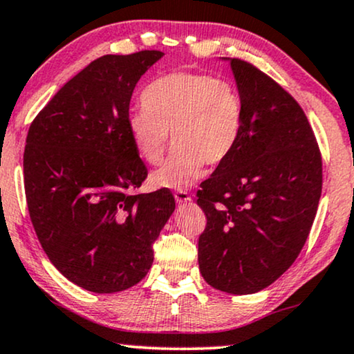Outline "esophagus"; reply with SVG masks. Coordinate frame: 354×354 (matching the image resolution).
Segmentation results:
<instances>
[{
	"instance_id": "obj_1",
	"label": "esophagus",
	"mask_w": 354,
	"mask_h": 354,
	"mask_svg": "<svg viewBox=\"0 0 354 354\" xmlns=\"http://www.w3.org/2000/svg\"><path fill=\"white\" fill-rule=\"evenodd\" d=\"M174 198H176L178 205H185L188 201H192V196L188 195L185 190H177L176 194H174Z\"/></svg>"
}]
</instances>
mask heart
I'll return each mask as SVG.
<instances>
[{"instance_id": "heart-1", "label": "heart", "mask_w": 354, "mask_h": 354, "mask_svg": "<svg viewBox=\"0 0 354 354\" xmlns=\"http://www.w3.org/2000/svg\"><path fill=\"white\" fill-rule=\"evenodd\" d=\"M143 110L127 120L138 156L158 166L169 135L171 158L151 176L158 188L182 190L198 180L205 164L219 166L237 148L244 128V102L237 87L226 80L198 73H172L146 87Z\"/></svg>"}]
</instances>
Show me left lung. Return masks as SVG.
Returning a JSON list of instances; mask_svg holds the SVG:
<instances>
[{"mask_svg":"<svg viewBox=\"0 0 354 354\" xmlns=\"http://www.w3.org/2000/svg\"><path fill=\"white\" fill-rule=\"evenodd\" d=\"M229 63L244 128L234 153L196 192L206 214L198 265L209 286L254 295L304 247L322 194V158L301 105L250 63Z\"/></svg>","mask_w":354,"mask_h":354,"instance_id":"1","label":"left lung"}]
</instances>
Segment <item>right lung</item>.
<instances>
[{
  "label": "right lung",
  "instance_id": "add662e5",
  "mask_svg": "<svg viewBox=\"0 0 354 354\" xmlns=\"http://www.w3.org/2000/svg\"><path fill=\"white\" fill-rule=\"evenodd\" d=\"M164 57L104 55L66 82L27 133L26 198L48 260L87 291L135 286L153 265V242L176 209L167 188L135 195L148 177L128 135L133 89Z\"/></svg>",
  "mask_w": 354,
  "mask_h": 354
}]
</instances>
